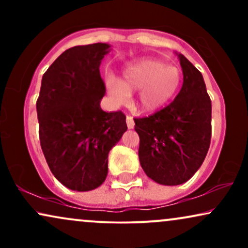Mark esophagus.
<instances>
[{"instance_id": "1", "label": "esophagus", "mask_w": 248, "mask_h": 248, "mask_svg": "<svg viewBox=\"0 0 248 248\" xmlns=\"http://www.w3.org/2000/svg\"><path fill=\"white\" fill-rule=\"evenodd\" d=\"M126 122H127V127L129 128V129H132V128H134V120H133V116L127 115V116H126Z\"/></svg>"}]
</instances>
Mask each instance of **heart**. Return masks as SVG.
<instances>
[{
    "label": "heart",
    "mask_w": 248,
    "mask_h": 248,
    "mask_svg": "<svg viewBox=\"0 0 248 248\" xmlns=\"http://www.w3.org/2000/svg\"><path fill=\"white\" fill-rule=\"evenodd\" d=\"M183 75L177 65L164 64L160 59L142 58L127 65L120 80L107 76V92L116 105L129 99L138 90L136 104L143 112H155L173 98L181 87Z\"/></svg>",
    "instance_id": "obj_1"
}]
</instances>
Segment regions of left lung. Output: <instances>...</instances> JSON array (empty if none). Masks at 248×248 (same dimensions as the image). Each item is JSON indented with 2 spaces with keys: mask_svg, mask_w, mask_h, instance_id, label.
Instances as JSON below:
<instances>
[{
  "mask_svg": "<svg viewBox=\"0 0 248 248\" xmlns=\"http://www.w3.org/2000/svg\"><path fill=\"white\" fill-rule=\"evenodd\" d=\"M176 55L183 86L175 100L148 118L134 119L142 169L162 186L189 181L203 164L211 141V100L203 76L183 55Z\"/></svg>",
  "mask_w": 248,
  "mask_h": 248,
  "instance_id": "obj_1",
  "label": "left lung"
}]
</instances>
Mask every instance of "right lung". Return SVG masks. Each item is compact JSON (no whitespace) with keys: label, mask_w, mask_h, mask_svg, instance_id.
<instances>
[{"label":"right lung","mask_w":248,"mask_h":248,"mask_svg":"<svg viewBox=\"0 0 248 248\" xmlns=\"http://www.w3.org/2000/svg\"><path fill=\"white\" fill-rule=\"evenodd\" d=\"M110 45L94 43L64 51L42 78L37 100L39 141L51 172L75 191L100 186L108 153L127 130L122 112H105L101 61Z\"/></svg>","instance_id":"obj_1"}]
</instances>
